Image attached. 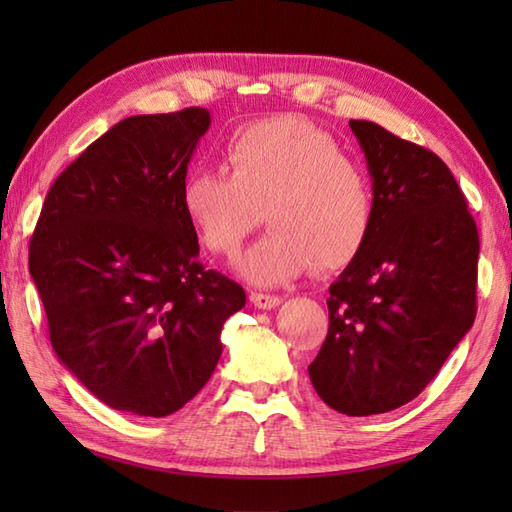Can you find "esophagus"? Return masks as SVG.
Wrapping results in <instances>:
<instances>
[{"instance_id":"34e87169","label":"esophagus","mask_w":512,"mask_h":512,"mask_svg":"<svg viewBox=\"0 0 512 512\" xmlns=\"http://www.w3.org/2000/svg\"><path fill=\"white\" fill-rule=\"evenodd\" d=\"M250 301H253V306L259 310H273L284 299L277 295H264V292H250Z\"/></svg>"}]
</instances>
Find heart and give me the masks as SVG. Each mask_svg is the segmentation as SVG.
Returning a JSON list of instances; mask_svg holds the SVG:
<instances>
[{
  "label": "heart",
  "mask_w": 512,
  "mask_h": 512,
  "mask_svg": "<svg viewBox=\"0 0 512 512\" xmlns=\"http://www.w3.org/2000/svg\"><path fill=\"white\" fill-rule=\"evenodd\" d=\"M228 169H193L180 184V206L200 242L233 257L262 222L270 231L248 250L239 273L277 286L317 262L352 264L374 226V193L336 140L303 118L250 123L228 138Z\"/></svg>",
  "instance_id": "1"
}]
</instances>
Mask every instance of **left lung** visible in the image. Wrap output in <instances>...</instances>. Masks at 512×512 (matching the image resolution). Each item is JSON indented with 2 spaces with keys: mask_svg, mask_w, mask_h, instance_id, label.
<instances>
[{
  "mask_svg": "<svg viewBox=\"0 0 512 512\" xmlns=\"http://www.w3.org/2000/svg\"><path fill=\"white\" fill-rule=\"evenodd\" d=\"M374 226L330 286V328L308 372L325 405L374 416L427 387L475 321L480 237L449 167L369 121H350Z\"/></svg>",
  "mask_w": 512,
  "mask_h": 512,
  "instance_id": "left-lung-1",
  "label": "left lung"
}]
</instances>
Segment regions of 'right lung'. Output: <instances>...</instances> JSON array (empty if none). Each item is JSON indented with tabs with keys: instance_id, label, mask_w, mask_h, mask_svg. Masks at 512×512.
<instances>
[{
	"instance_id": "add662e5",
	"label": "right lung",
	"mask_w": 512,
	"mask_h": 512,
	"mask_svg": "<svg viewBox=\"0 0 512 512\" xmlns=\"http://www.w3.org/2000/svg\"><path fill=\"white\" fill-rule=\"evenodd\" d=\"M211 125L204 107L129 116L54 180L28 268L59 361L107 407L162 418L222 356L246 292L200 262L180 184Z\"/></svg>"
}]
</instances>
